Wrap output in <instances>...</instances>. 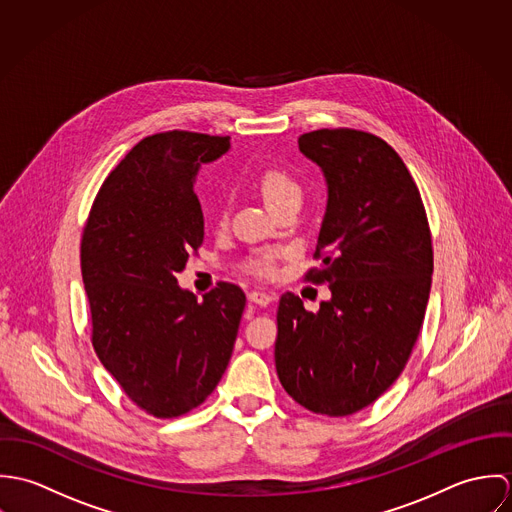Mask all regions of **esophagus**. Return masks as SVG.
<instances>
[{
	"label": "esophagus",
	"instance_id": "34e87169",
	"mask_svg": "<svg viewBox=\"0 0 512 512\" xmlns=\"http://www.w3.org/2000/svg\"><path fill=\"white\" fill-rule=\"evenodd\" d=\"M248 299H250L252 303H256V305L266 307L268 303H272V301H274V293L252 290V292L248 293Z\"/></svg>",
	"mask_w": 512,
	"mask_h": 512
}]
</instances>
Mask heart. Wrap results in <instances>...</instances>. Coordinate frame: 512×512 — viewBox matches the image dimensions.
Here are the masks:
<instances>
[{"mask_svg":"<svg viewBox=\"0 0 512 512\" xmlns=\"http://www.w3.org/2000/svg\"><path fill=\"white\" fill-rule=\"evenodd\" d=\"M258 189H260V195H262L264 203L268 205V209L272 213H276V211H280L282 207H288V205L299 207L301 197H303L301 185L293 179L288 171L278 169V167H270V169L260 173ZM226 215H228V211H226V205H224L222 213H220L222 222H226ZM274 256H276V252H266V254H260L256 258H252L248 262V270L252 274H258V276L272 274Z\"/></svg>","mask_w":512,"mask_h":512,"instance_id":"obj_1","label":"heart"}]
</instances>
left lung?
<instances>
[{
	"mask_svg": "<svg viewBox=\"0 0 512 512\" xmlns=\"http://www.w3.org/2000/svg\"><path fill=\"white\" fill-rule=\"evenodd\" d=\"M297 144L327 181L321 266L307 280L327 282L331 299L313 313L282 295L276 370L297 404L349 416L384 394L410 359L432 288V236L420 191L384 140L339 128Z\"/></svg>",
	"mask_w": 512,
	"mask_h": 512,
	"instance_id": "1",
	"label": "left lung"
}]
</instances>
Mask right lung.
<instances>
[{
	"label": "right lung",
	"instance_id": "right-lung-1",
	"mask_svg": "<svg viewBox=\"0 0 512 512\" xmlns=\"http://www.w3.org/2000/svg\"><path fill=\"white\" fill-rule=\"evenodd\" d=\"M228 149V136H147L106 177L82 232L94 351L126 396L155 418L187 414L207 400L246 305L228 282L203 301L177 284L205 236L195 177Z\"/></svg>",
	"mask_w": 512,
	"mask_h": 512
}]
</instances>
